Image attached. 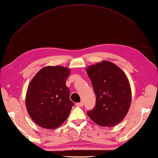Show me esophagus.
<instances>
[{"label": "esophagus", "mask_w": 158, "mask_h": 158, "mask_svg": "<svg viewBox=\"0 0 158 158\" xmlns=\"http://www.w3.org/2000/svg\"><path fill=\"white\" fill-rule=\"evenodd\" d=\"M76 106L78 107H83L84 106V103L83 102H80L76 103Z\"/></svg>", "instance_id": "esophagus-1"}]
</instances>
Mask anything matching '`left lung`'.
Listing matches in <instances>:
<instances>
[{
	"mask_svg": "<svg viewBox=\"0 0 158 158\" xmlns=\"http://www.w3.org/2000/svg\"><path fill=\"white\" fill-rule=\"evenodd\" d=\"M86 72L96 95V104L87 113L88 117L99 126H115L123 121L131 104V88L127 75L108 60L88 66Z\"/></svg>",
	"mask_w": 158,
	"mask_h": 158,
	"instance_id": "obj_1",
	"label": "left lung"
}]
</instances>
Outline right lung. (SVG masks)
Instances as JSON below:
<instances>
[{
	"instance_id": "add662e5",
	"label": "right lung",
	"mask_w": 158,
	"mask_h": 158,
	"mask_svg": "<svg viewBox=\"0 0 158 158\" xmlns=\"http://www.w3.org/2000/svg\"><path fill=\"white\" fill-rule=\"evenodd\" d=\"M70 70L63 66H47L34 76L26 95L28 114L38 126L55 129L67 119L73 102L66 80Z\"/></svg>"
}]
</instances>
